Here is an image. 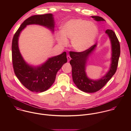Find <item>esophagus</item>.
I'll return each mask as SVG.
<instances>
[{"instance_id":"esophagus-1","label":"esophagus","mask_w":131,"mask_h":131,"mask_svg":"<svg viewBox=\"0 0 131 131\" xmlns=\"http://www.w3.org/2000/svg\"><path fill=\"white\" fill-rule=\"evenodd\" d=\"M67 59H68V61H70L71 59V58L70 56H67Z\"/></svg>"}]
</instances>
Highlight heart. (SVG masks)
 <instances>
[{"mask_svg":"<svg viewBox=\"0 0 131 131\" xmlns=\"http://www.w3.org/2000/svg\"><path fill=\"white\" fill-rule=\"evenodd\" d=\"M61 33L56 34L58 43L62 46L68 43L71 39V45L75 50L83 52L89 49L93 44L98 30L93 23L82 19H70L60 28Z\"/></svg>","mask_w":131,"mask_h":131,"instance_id":"heart-1","label":"heart"}]
</instances>
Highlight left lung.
<instances>
[{"instance_id": "obj_1", "label": "left lung", "mask_w": 131, "mask_h": 131, "mask_svg": "<svg viewBox=\"0 0 131 131\" xmlns=\"http://www.w3.org/2000/svg\"><path fill=\"white\" fill-rule=\"evenodd\" d=\"M96 21H104L105 19L99 16H92ZM105 33L111 39L112 47V64L106 75L100 80L94 81L87 78L85 73L87 59L92 52L96 44L83 52L70 51L72 59L70 63L72 68L73 80L77 87L81 91L87 93H94L103 88L115 73L120 56V44L115 33L112 30L107 29Z\"/></svg>"}]
</instances>
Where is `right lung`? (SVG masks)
Segmentation results:
<instances>
[{
    "mask_svg": "<svg viewBox=\"0 0 131 131\" xmlns=\"http://www.w3.org/2000/svg\"><path fill=\"white\" fill-rule=\"evenodd\" d=\"M38 24L53 31L52 15H34L26 19L15 34L12 41V61L14 72L20 83L32 92H42L48 89L55 81L56 75L63 64L67 62L66 52L49 58L41 66L34 68L28 65L20 54L18 47L19 33L28 25Z\"/></svg>",
    "mask_w": 131,
    "mask_h": 131,
    "instance_id": "right-lung-1",
    "label": "right lung"
}]
</instances>
